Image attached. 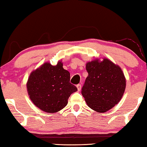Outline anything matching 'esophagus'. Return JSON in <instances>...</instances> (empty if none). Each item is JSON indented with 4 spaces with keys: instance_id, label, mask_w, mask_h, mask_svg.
Returning <instances> with one entry per match:
<instances>
[{
    "instance_id": "34e87169",
    "label": "esophagus",
    "mask_w": 147,
    "mask_h": 147,
    "mask_svg": "<svg viewBox=\"0 0 147 147\" xmlns=\"http://www.w3.org/2000/svg\"><path fill=\"white\" fill-rule=\"evenodd\" d=\"M76 88H77V89H78V91H80L81 88H82L81 84H78V85H76Z\"/></svg>"
}]
</instances>
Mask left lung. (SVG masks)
<instances>
[{
  "label": "left lung",
  "mask_w": 147,
  "mask_h": 147,
  "mask_svg": "<svg viewBox=\"0 0 147 147\" xmlns=\"http://www.w3.org/2000/svg\"><path fill=\"white\" fill-rule=\"evenodd\" d=\"M88 73L82 94L88 106L104 113L112 108L123 96L126 80L121 69L108 59H95L86 64Z\"/></svg>",
  "instance_id": "obj_1"
}]
</instances>
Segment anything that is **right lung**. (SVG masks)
I'll use <instances>...</instances> for the list:
<instances>
[{"label": "right lung", "instance_id": "1", "mask_svg": "<svg viewBox=\"0 0 147 147\" xmlns=\"http://www.w3.org/2000/svg\"><path fill=\"white\" fill-rule=\"evenodd\" d=\"M30 98L45 112L55 113L68 103L71 94L77 91L70 83V73L59 61L55 66L45 63L34 71L27 82Z\"/></svg>", "mask_w": 147, "mask_h": 147}]
</instances>
